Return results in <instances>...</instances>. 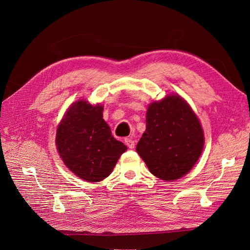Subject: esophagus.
Segmentation results:
<instances>
[{
	"instance_id": "1",
	"label": "esophagus",
	"mask_w": 250,
	"mask_h": 250,
	"mask_svg": "<svg viewBox=\"0 0 250 250\" xmlns=\"http://www.w3.org/2000/svg\"><path fill=\"white\" fill-rule=\"evenodd\" d=\"M125 144L128 146V148H130V149L134 148V145H135L134 140L132 138H126L125 139Z\"/></svg>"
}]
</instances>
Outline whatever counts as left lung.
<instances>
[{
    "instance_id": "8db88e82",
    "label": "left lung",
    "mask_w": 250,
    "mask_h": 250,
    "mask_svg": "<svg viewBox=\"0 0 250 250\" xmlns=\"http://www.w3.org/2000/svg\"><path fill=\"white\" fill-rule=\"evenodd\" d=\"M203 144L198 118L183 98L170 95L148 107L146 130L137 151L154 176L171 181L193 168Z\"/></svg>"
}]
</instances>
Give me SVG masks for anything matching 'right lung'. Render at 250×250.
<instances>
[{
  "instance_id": "right-lung-1",
  "label": "right lung",
  "mask_w": 250,
  "mask_h": 250,
  "mask_svg": "<svg viewBox=\"0 0 250 250\" xmlns=\"http://www.w3.org/2000/svg\"><path fill=\"white\" fill-rule=\"evenodd\" d=\"M103 106L75 102L57 128L56 146L64 165L81 179L98 183L109 176L127 150L112 137L103 120Z\"/></svg>"
}]
</instances>
